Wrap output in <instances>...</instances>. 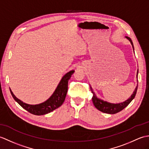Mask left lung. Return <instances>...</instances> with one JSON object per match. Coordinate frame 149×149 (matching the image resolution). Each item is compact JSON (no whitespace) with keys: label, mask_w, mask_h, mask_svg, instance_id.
Masks as SVG:
<instances>
[{"label":"left lung","mask_w":149,"mask_h":149,"mask_svg":"<svg viewBox=\"0 0 149 149\" xmlns=\"http://www.w3.org/2000/svg\"><path fill=\"white\" fill-rule=\"evenodd\" d=\"M126 37L130 41V42H131V45L133 46V48L134 49L133 42H132V40H131V39H130V37H127V36H126ZM138 72H137V77H138ZM90 89H91V91L92 93L93 94V98H92V101H93V104H94L96 108L98 110H99L100 111H101L102 112L110 113V114H113V113H116L117 112L121 111L122 110H123L124 108H125V107H126L130 104V103L132 101L133 98H134V96H135V95H136L138 86H136L135 90L134 91L132 95L131 96V97L129 99L126 100L125 102H122L120 103H117V104H114V103H110L109 102L103 101V100L98 98L97 97H96V96L95 95V93L93 91V89H92L91 87H90Z\"/></svg>","instance_id":"8db88e82"}]
</instances>
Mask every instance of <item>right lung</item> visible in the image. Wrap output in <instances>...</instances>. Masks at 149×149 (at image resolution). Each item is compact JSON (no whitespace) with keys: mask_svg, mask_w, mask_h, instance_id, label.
I'll return each instance as SVG.
<instances>
[{"mask_svg":"<svg viewBox=\"0 0 149 149\" xmlns=\"http://www.w3.org/2000/svg\"><path fill=\"white\" fill-rule=\"evenodd\" d=\"M74 70L70 71L65 74L62 77L60 82L59 83L57 88L54 92L51 97L42 103L38 105H29L23 103L20 100L17 98L15 95L10 89L13 98L18 103V104L22 106L24 109L27 110L30 113L37 116L44 115L49 113L54 110L60 107L65 101L68 90V82L71 77L72 75L74 74Z\"/></svg>","mask_w":149,"mask_h":149,"instance_id":"right-lung-1","label":"right lung"}]
</instances>
